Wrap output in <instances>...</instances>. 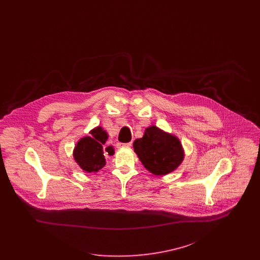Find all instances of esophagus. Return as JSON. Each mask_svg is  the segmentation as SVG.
<instances>
[{
	"mask_svg": "<svg viewBox=\"0 0 260 260\" xmlns=\"http://www.w3.org/2000/svg\"><path fill=\"white\" fill-rule=\"evenodd\" d=\"M117 146H118V147H123V148H128V147L132 146V142H127V143L118 142V143H117Z\"/></svg>",
	"mask_w": 260,
	"mask_h": 260,
	"instance_id": "esophagus-1",
	"label": "esophagus"
}]
</instances>
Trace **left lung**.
<instances>
[{
	"label": "left lung",
	"mask_w": 260,
	"mask_h": 260,
	"mask_svg": "<svg viewBox=\"0 0 260 260\" xmlns=\"http://www.w3.org/2000/svg\"><path fill=\"white\" fill-rule=\"evenodd\" d=\"M134 148L143 166L156 175L172 173L184 158L178 138L155 125L147 127L142 138L136 139Z\"/></svg>",
	"instance_id": "1"
}]
</instances>
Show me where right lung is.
I'll use <instances>...</instances> for the list:
<instances>
[{
  "instance_id": "obj_1",
  "label": "right lung",
  "mask_w": 260,
  "mask_h": 260,
  "mask_svg": "<svg viewBox=\"0 0 260 260\" xmlns=\"http://www.w3.org/2000/svg\"><path fill=\"white\" fill-rule=\"evenodd\" d=\"M91 136L83 137L74 149L75 161L87 173L98 172L105 166V157L103 155V147L108 135L101 126L93 128L90 133ZM108 155L114 154L112 146L105 148Z\"/></svg>"
}]
</instances>
